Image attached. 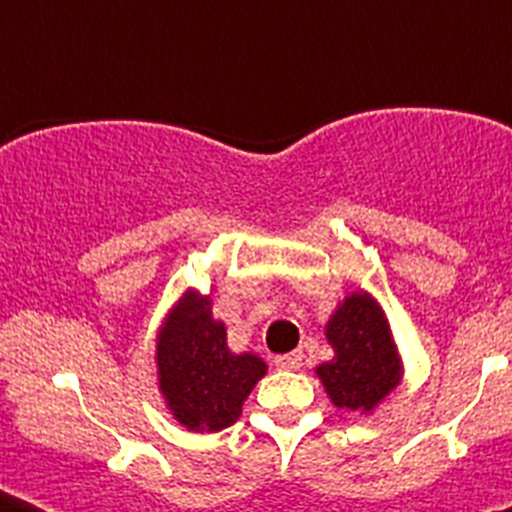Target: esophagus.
Listing matches in <instances>:
<instances>
[{"label": "esophagus", "instance_id": "esophagus-1", "mask_svg": "<svg viewBox=\"0 0 512 512\" xmlns=\"http://www.w3.org/2000/svg\"><path fill=\"white\" fill-rule=\"evenodd\" d=\"M273 364L279 366V369H297V366L303 364V353H300V350H292V353H281V356L273 358Z\"/></svg>", "mask_w": 512, "mask_h": 512}]
</instances>
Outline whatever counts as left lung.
I'll use <instances>...</instances> for the list:
<instances>
[{"label":"left lung","instance_id":"1","mask_svg":"<svg viewBox=\"0 0 512 512\" xmlns=\"http://www.w3.org/2000/svg\"><path fill=\"white\" fill-rule=\"evenodd\" d=\"M335 358L316 374L340 409L369 412L398 382L396 345L388 321L369 295H350L327 324Z\"/></svg>","mask_w":512,"mask_h":512}]
</instances>
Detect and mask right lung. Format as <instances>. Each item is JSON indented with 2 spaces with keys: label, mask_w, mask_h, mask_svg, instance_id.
<instances>
[{
  "label": "right lung",
  "mask_w": 512,
  "mask_h": 512,
  "mask_svg": "<svg viewBox=\"0 0 512 512\" xmlns=\"http://www.w3.org/2000/svg\"><path fill=\"white\" fill-rule=\"evenodd\" d=\"M159 385L177 422L188 430H223L241 417V404L265 374L252 353L233 356L225 327L212 319L209 300L185 295L164 324L159 345Z\"/></svg>",
  "instance_id": "obj_1"
}]
</instances>
